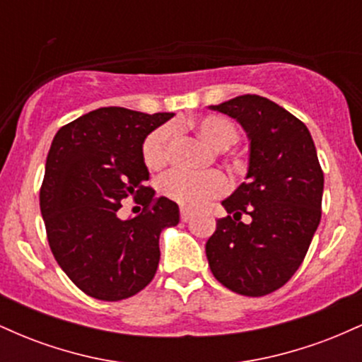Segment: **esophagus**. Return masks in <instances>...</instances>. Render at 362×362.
I'll return each instance as SVG.
<instances>
[{
    "label": "esophagus",
    "mask_w": 362,
    "mask_h": 362,
    "mask_svg": "<svg viewBox=\"0 0 362 362\" xmlns=\"http://www.w3.org/2000/svg\"><path fill=\"white\" fill-rule=\"evenodd\" d=\"M190 218H192V211H189V209H182L180 211V219H182V221L187 223Z\"/></svg>",
    "instance_id": "34e87169"
}]
</instances>
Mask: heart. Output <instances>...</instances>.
<instances>
[{"label":"heart","mask_w":362,"mask_h":362,"mask_svg":"<svg viewBox=\"0 0 362 362\" xmlns=\"http://www.w3.org/2000/svg\"><path fill=\"white\" fill-rule=\"evenodd\" d=\"M190 126L209 148L223 151L233 146L238 139V129L231 120L219 115H206L192 120ZM172 127H158L144 139L143 160L149 170H160L167 165L170 156ZM226 178L221 173L209 172L194 175L185 172H172L160 182V190L170 201L184 207H199L226 190Z\"/></svg>","instance_id":"heart-1"}]
</instances>
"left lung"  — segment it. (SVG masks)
I'll use <instances>...</instances> for the list:
<instances>
[{
    "label": "left lung",
    "instance_id": "1",
    "mask_svg": "<svg viewBox=\"0 0 362 362\" xmlns=\"http://www.w3.org/2000/svg\"><path fill=\"white\" fill-rule=\"evenodd\" d=\"M235 119L250 141L243 184L221 202L230 216L207 240L211 272L243 296L284 286L308 252L322 218L323 172L308 127L259 95L209 105ZM251 216L243 223L241 216Z\"/></svg>",
    "mask_w": 362,
    "mask_h": 362
}]
</instances>
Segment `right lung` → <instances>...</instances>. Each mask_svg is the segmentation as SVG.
I'll use <instances>...</instances> for the list:
<instances>
[{"mask_svg": "<svg viewBox=\"0 0 362 362\" xmlns=\"http://www.w3.org/2000/svg\"><path fill=\"white\" fill-rule=\"evenodd\" d=\"M172 117L170 112L102 107L54 136L40 213L54 259L91 298L119 301L146 288L160 262L161 230L180 221L177 202L155 199V190L144 185V139ZM127 197L145 211L120 220L119 202Z\"/></svg>", "mask_w": 362, "mask_h": 362, "instance_id": "obj_1", "label": "right lung"}]
</instances>
